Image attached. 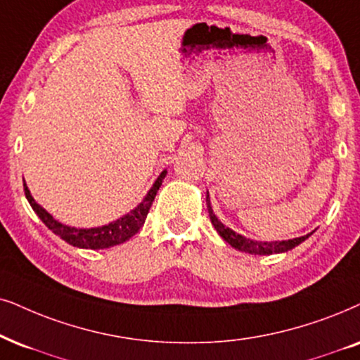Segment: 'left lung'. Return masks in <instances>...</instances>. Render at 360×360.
I'll use <instances>...</instances> for the list:
<instances>
[{"label": "left lung", "mask_w": 360, "mask_h": 360, "mask_svg": "<svg viewBox=\"0 0 360 360\" xmlns=\"http://www.w3.org/2000/svg\"><path fill=\"white\" fill-rule=\"evenodd\" d=\"M206 202H207L209 219H211L214 229L219 233L221 238L224 239L227 244H231L234 249H238V251L249 252V254H259V256H266V254L288 252V251H290V249H294L295 245L304 243V240H306L309 236L312 234L311 233V234L301 236V238H294V239H289V240H271V243H262V240L248 239V238H244V236L236 233V231L229 229V227H226L219 219H217L216 214H214L212 207H211V201H209V193H207Z\"/></svg>", "instance_id": "8db88e82"}]
</instances>
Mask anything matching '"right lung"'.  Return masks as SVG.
I'll use <instances>...</instances> for the list:
<instances>
[{"label":"right lung","mask_w":360,"mask_h":360,"mask_svg":"<svg viewBox=\"0 0 360 360\" xmlns=\"http://www.w3.org/2000/svg\"><path fill=\"white\" fill-rule=\"evenodd\" d=\"M167 171H162L156 181H154L153 188L149 189L146 198L138 204V207H134L133 211L127 212L126 216L120 217V219L109 222L106 226L101 227H91V229H76V227L61 224L49 214L46 209H43L38 202L34 201L33 195H31L28 186H25V194L28 202L33 207V211L38 214V217L44 224L48 226V229H51L54 234L59 236L63 240H66L68 244L75 245V248L81 249H106L111 245H117L129 240L138 231L143 227L144 221H146L149 209L153 206L154 198H156L159 188H161L162 179L166 177Z\"/></svg>","instance_id":"1"}]
</instances>
